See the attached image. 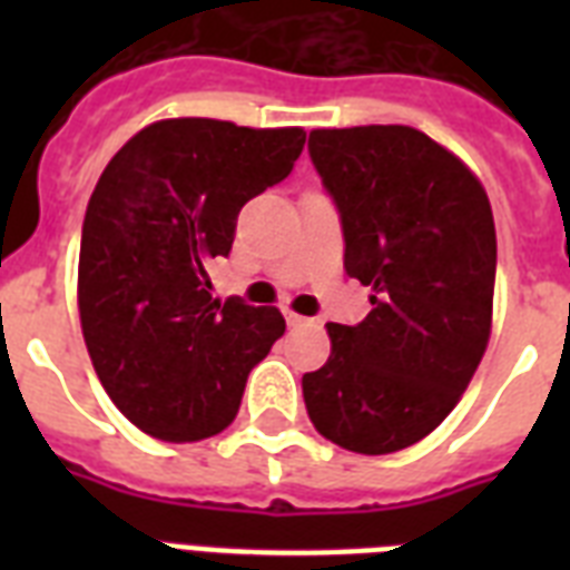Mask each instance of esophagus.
Listing matches in <instances>:
<instances>
[{
  "instance_id": "34e87169",
  "label": "esophagus",
  "mask_w": 570,
  "mask_h": 570,
  "mask_svg": "<svg viewBox=\"0 0 570 570\" xmlns=\"http://www.w3.org/2000/svg\"><path fill=\"white\" fill-rule=\"evenodd\" d=\"M284 316H286V325H289V328H302V325H311V320H307V316H298V313H293V311H284Z\"/></svg>"
}]
</instances>
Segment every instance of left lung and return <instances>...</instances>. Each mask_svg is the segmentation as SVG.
<instances>
[{"label":"left lung","mask_w":570,"mask_h":570,"mask_svg":"<svg viewBox=\"0 0 570 570\" xmlns=\"http://www.w3.org/2000/svg\"><path fill=\"white\" fill-rule=\"evenodd\" d=\"M307 150L373 311L328 322L331 357L304 373V405L331 443L387 455L446 420L485 355L494 215L468 165L420 129H313Z\"/></svg>","instance_id":"1"}]
</instances>
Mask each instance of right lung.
Instances as JSON below:
<instances>
[{
	"label": "right lung",
	"instance_id": "1",
	"mask_svg": "<svg viewBox=\"0 0 570 570\" xmlns=\"http://www.w3.org/2000/svg\"><path fill=\"white\" fill-rule=\"evenodd\" d=\"M302 147L298 127L174 118L106 165L82 222L79 316L102 387L150 438L224 432L284 334L277 307L213 298L206 268L230 254L242 206L286 180Z\"/></svg>",
	"mask_w": 570,
	"mask_h": 570
}]
</instances>
